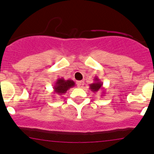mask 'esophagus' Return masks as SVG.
I'll return each instance as SVG.
<instances>
[{"label": "esophagus", "instance_id": "34e87169", "mask_svg": "<svg viewBox=\"0 0 154 154\" xmlns=\"http://www.w3.org/2000/svg\"><path fill=\"white\" fill-rule=\"evenodd\" d=\"M84 84L85 83L83 81H79V82H77V86H78L79 88H83V86H84Z\"/></svg>", "mask_w": 154, "mask_h": 154}]
</instances>
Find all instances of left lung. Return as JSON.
<instances>
[{"instance_id": "1", "label": "left lung", "mask_w": 154, "mask_h": 154, "mask_svg": "<svg viewBox=\"0 0 154 154\" xmlns=\"http://www.w3.org/2000/svg\"><path fill=\"white\" fill-rule=\"evenodd\" d=\"M102 86H103V83H102V82L100 80L98 77H94V82L90 85L89 88L91 89V91L93 92V93H96V92H98L99 90L103 89ZM104 92H105V91H103V93H104Z\"/></svg>"}]
</instances>
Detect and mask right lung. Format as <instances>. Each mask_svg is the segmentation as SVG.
<instances>
[{
	"label": "right lung",
	"mask_w": 154,
	"mask_h": 154,
	"mask_svg": "<svg viewBox=\"0 0 154 154\" xmlns=\"http://www.w3.org/2000/svg\"><path fill=\"white\" fill-rule=\"evenodd\" d=\"M75 85V82L72 79L59 78L54 85V93L58 95H63L66 93L69 89L73 88Z\"/></svg>",
	"instance_id": "right-lung-1"
}]
</instances>
